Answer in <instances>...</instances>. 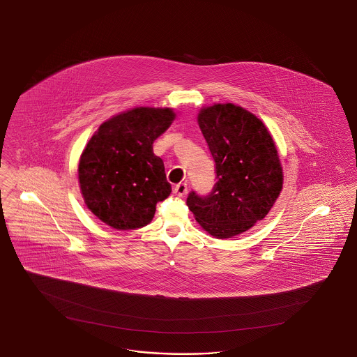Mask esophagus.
<instances>
[{"label": "esophagus", "mask_w": 357, "mask_h": 357, "mask_svg": "<svg viewBox=\"0 0 357 357\" xmlns=\"http://www.w3.org/2000/svg\"><path fill=\"white\" fill-rule=\"evenodd\" d=\"M187 185L185 183H179V185H175L174 187V194L175 195H178V197H183L185 194H187Z\"/></svg>", "instance_id": "obj_1"}]
</instances>
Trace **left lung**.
Returning <instances> with one entry per match:
<instances>
[{"mask_svg":"<svg viewBox=\"0 0 357 357\" xmlns=\"http://www.w3.org/2000/svg\"><path fill=\"white\" fill-rule=\"evenodd\" d=\"M197 123L215 160L216 183L208 195L191 191L187 206L209 234L229 238L269 213L282 190L281 162L265 125L241 107L204 108Z\"/></svg>","mask_w":357,"mask_h":357,"instance_id":"obj_1","label":"left lung"}]
</instances>
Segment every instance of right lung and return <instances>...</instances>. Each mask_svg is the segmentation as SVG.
I'll use <instances>...</instances> for the list:
<instances>
[{
	"label": "right lung",
	"instance_id": "add662e5",
	"mask_svg": "<svg viewBox=\"0 0 357 357\" xmlns=\"http://www.w3.org/2000/svg\"><path fill=\"white\" fill-rule=\"evenodd\" d=\"M174 117L170 108H135L112 117L92 135L77 172L86 207L101 222L119 231L141 228L170 195L153 144Z\"/></svg>",
	"mask_w": 357,
	"mask_h": 357
}]
</instances>
